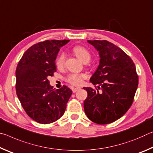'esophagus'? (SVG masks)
<instances>
[{
	"label": "esophagus",
	"mask_w": 153,
	"mask_h": 153,
	"mask_svg": "<svg viewBox=\"0 0 153 153\" xmlns=\"http://www.w3.org/2000/svg\"><path fill=\"white\" fill-rule=\"evenodd\" d=\"M80 89V88L79 87H76V88H72V91H73V92H77V90H79Z\"/></svg>",
	"instance_id": "34e87169"
}]
</instances>
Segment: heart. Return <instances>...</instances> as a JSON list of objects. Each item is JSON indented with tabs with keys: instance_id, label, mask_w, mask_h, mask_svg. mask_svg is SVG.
<instances>
[{
	"instance_id": "b5f03b06",
	"label": "heart",
	"mask_w": 153,
	"mask_h": 153,
	"mask_svg": "<svg viewBox=\"0 0 153 153\" xmlns=\"http://www.w3.org/2000/svg\"><path fill=\"white\" fill-rule=\"evenodd\" d=\"M73 51L76 54V56L78 57L80 60L84 63L89 62L90 59H91V55L90 52L87 50L86 48L83 47L82 46H76L73 48ZM66 55L64 52H61L59 54L57 57L56 59V66L58 68H61L63 67L65 61ZM85 76L84 74H69L66 78V80L69 83L74 85H79L82 82L83 78H84Z\"/></svg>"
}]
</instances>
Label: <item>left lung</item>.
I'll list each match as a JSON object with an SVG mask.
<instances>
[{"instance_id":"obj_1","label":"left lung","mask_w":153,"mask_h":153,"mask_svg":"<svg viewBox=\"0 0 153 153\" xmlns=\"http://www.w3.org/2000/svg\"><path fill=\"white\" fill-rule=\"evenodd\" d=\"M98 52L99 65L90 77L98 89L84 87L88 97L84 111L89 120L108 124L122 117L132 104L138 85L133 61L125 52L107 40H88Z\"/></svg>"}]
</instances>
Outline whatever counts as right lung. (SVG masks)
Masks as SVG:
<instances>
[{
	"label": "right lung",
	"instance_id": "add662e5",
	"mask_svg": "<svg viewBox=\"0 0 153 153\" xmlns=\"http://www.w3.org/2000/svg\"><path fill=\"white\" fill-rule=\"evenodd\" d=\"M69 40H46L25 52L17 65L16 93L25 112L33 120L48 124L58 120L65 111L72 91L66 86L55 90L48 76L56 70L60 48Z\"/></svg>",
	"mask_w": 153,
	"mask_h": 153
}]
</instances>
